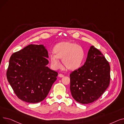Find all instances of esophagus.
Listing matches in <instances>:
<instances>
[{
	"mask_svg": "<svg viewBox=\"0 0 124 124\" xmlns=\"http://www.w3.org/2000/svg\"><path fill=\"white\" fill-rule=\"evenodd\" d=\"M58 76L59 77H63L64 76V75H63V74H59V75H58Z\"/></svg>",
	"mask_w": 124,
	"mask_h": 124,
	"instance_id": "34e87169",
	"label": "esophagus"
}]
</instances>
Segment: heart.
<instances>
[{
    "label": "heart",
    "mask_w": 124,
    "mask_h": 124,
    "mask_svg": "<svg viewBox=\"0 0 124 124\" xmlns=\"http://www.w3.org/2000/svg\"><path fill=\"white\" fill-rule=\"evenodd\" d=\"M54 53L49 55L51 66L53 69L61 67L59 59H62L63 64L70 70L78 68L82 63L84 58L83 48L77 44L70 42H61L57 44L54 48Z\"/></svg>",
    "instance_id": "obj_1"
}]
</instances>
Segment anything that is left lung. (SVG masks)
<instances>
[{
    "instance_id": "8db88e82",
    "label": "left lung",
    "mask_w": 124,
    "mask_h": 124,
    "mask_svg": "<svg viewBox=\"0 0 124 124\" xmlns=\"http://www.w3.org/2000/svg\"><path fill=\"white\" fill-rule=\"evenodd\" d=\"M70 89L73 99L87 104L96 101L110 82V66L106 58L93 46L90 47L85 62L70 74Z\"/></svg>"
}]
</instances>
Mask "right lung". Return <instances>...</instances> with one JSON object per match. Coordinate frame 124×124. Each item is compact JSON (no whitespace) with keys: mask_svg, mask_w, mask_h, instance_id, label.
I'll return each instance as SVG.
<instances>
[{"mask_svg":"<svg viewBox=\"0 0 124 124\" xmlns=\"http://www.w3.org/2000/svg\"><path fill=\"white\" fill-rule=\"evenodd\" d=\"M48 58L43 45H29L11 56L6 77L18 99L37 103L46 97L58 75L47 66Z\"/></svg>","mask_w":124,"mask_h":124,"instance_id":"1","label":"right lung"}]
</instances>
